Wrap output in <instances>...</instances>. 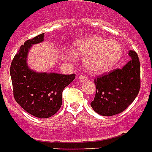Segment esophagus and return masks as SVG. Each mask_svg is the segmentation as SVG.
I'll return each mask as SVG.
<instances>
[{"mask_svg": "<svg viewBox=\"0 0 152 152\" xmlns=\"http://www.w3.org/2000/svg\"><path fill=\"white\" fill-rule=\"evenodd\" d=\"M78 79H79L80 82L85 81V80H87V76H85V75H84V74H80Z\"/></svg>", "mask_w": 152, "mask_h": 152, "instance_id": "obj_1", "label": "esophagus"}]
</instances>
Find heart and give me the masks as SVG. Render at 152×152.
I'll use <instances>...</instances> for the list:
<instances>
[{
	"instance_id": "obj_1",
	"label": "heart",
	"mask_w": 152,
	"mask_h": 152,
	"mask_svg": "<svg viewBox=\"0 0 152 152\" xmlns=\"http://www.w3.org/2000/svg\"><path fill=\"white\" fill-rule=\"evenodd\" d=\"M73 50L80 56H85L86 69L93 73L109 70L122 56V46L118 41L109 40L97 35H90L76 40ZM66 56L73 58L74 54L67 50Z\"/></svg>"
}]
</instances>
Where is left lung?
<instances>
[{
    "label": "left lung",
    "instance_id": "8db88e82",
    "mask_svg": "<svg viewBox=\"0 0 152 152\" xmlns=\"http://www.w3.org/2000/svg\"><path fill=\"white\" fill-rule=\"evenodd\" d=\"M122 68L110 71L94 79L96 94L91 106L102 116L120 113L134 101L140 89V63L134 50Z\"/></svg>",
    "mask_w": 152,
    "mask_h": 152
}]
</instances>
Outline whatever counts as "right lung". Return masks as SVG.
<instances>
[{
	"instance_id": "add662e5",
	"label": "right lung",
	"mask_w": 152,
	"mask_h": 152,
	"mask_svg": "<svg viewBox=\"0 0 152 152\" xmlns=\"http://www.w3.org/2000/svg\"><path fill=\"white\" fill-rule=\"evenodd\" d=\"M44 34L25 42L10 66L14 99L31 115L47 118L57 113L62 104V93L76 75L38 73L26 64L28 50L33 44L43 41Z\"/></svg>"
}]
</instances>
